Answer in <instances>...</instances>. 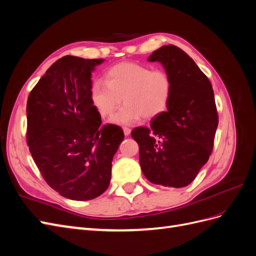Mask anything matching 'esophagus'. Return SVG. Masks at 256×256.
<instances>
[{
	"label": "esophagus",
	"instance_id": "34e87169",
	"mask_svg": "<svg viewBox=\"0 0 256 256\" xmlns=\"http://www.w3.org/2000/svg\"><path fill=\"white\" fill-rule=\"evenodd\" d=\"M122 130H124V134H125V136H129L131 132V129L128 127H122Z\"/></svg>",
	"mask_w": 256,
	"mask_h": 256
}]
</instances>
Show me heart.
<instances>
[{"instance_id": "obj_1", "label": "heart", "mask_w": 256, "mask_h": 256, "mask_svg": "<svg viewBox=\"0 0 256 256\" xmlns=\"http://www.w3.org/2000/svg\"><path fill=\"white\" fill-rule=\"evenodd\" d=\"M173 84L164 70L136 64L122 63L111 67L106 81L96 80L90 88V99L102 116L110 115L124 98L125 104L113 113L110 122L132 125L164 113L172 97Z\"/></svg>"}]
</instances>
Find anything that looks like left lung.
Masks as SVG:
<instances>
[{"label": "left lung", "mask_w": 256, "mask_h": 256, "mask_svg": "<svg viewBox=\"0 0 256 256\" xmlns=\"http://www.w3.org/2000/svg\"><path fill=\"white\" fill-rule=\"evenodd\" d=\"M173 84L168 110L150 128L131 132L140 147V166L150 182L182 188L191 184L212 152L218 114L212 85L187 53L176 46L154 51Z\"/></svg>", "instance_id": "obj_1"}]
</instances>
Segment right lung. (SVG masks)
<instances>
[{
	"instance_id": "1",
	"label": "right lung",
	"mask_w": 256,
	"mask_h": 256,
	"mask_svg": "<svg viewBox=\"0 0 256 256\" xmlns=\"http://www.w3.org/2000/svg\"><path fill=\"white\" fill-rule=\"evenodd\" d=\"M104 60L63 56L28 98L30 154L46 182L66 198L88 200L102 194L124 140L120 127L100 126L102 118L90 99L92 72Z\"/></svg>"
}]
</instances>
